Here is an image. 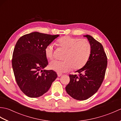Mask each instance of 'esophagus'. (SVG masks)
<instances>
[{
	"label": "esophagus",
	"instance_id": "esophagus-1",
	"mask_svg": "<svg viewBox=\"0 0 121 121\" xmlns=\"http://www.w3.org/2000/svg\"><path fill=\"white\" fill-rule=\"evenodd\" d=\"M57 74H58V77H60V76H61L62 75V74H61V73H58Z\"/></svg>",
	"mask_w": 121,
	"mask_h": 121
}]
</instances>
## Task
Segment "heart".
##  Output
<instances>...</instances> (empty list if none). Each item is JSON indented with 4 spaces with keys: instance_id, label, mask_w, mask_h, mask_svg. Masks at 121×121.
<instances>
[{
    "instance_id": "1",
    "label": "heart",
    "mask_w": 121,
    "mask_h": 121,
    "mask_svg": "<svg viewBox=\"0 0 121 121\" xmlns=\"http://www.w3.org/2000/svg\"><path fill=\"white\" fill-rule=\"evenodd\" d=\"M57 45L66 50L63 61L55 60L49 64V68L58 73L82 68L86 65L91 53V46L86 39L66 36L57 40ZM54 45L50 43L45 49V56L49 60L53 58Z\"/></svg>"
}]
</instances>
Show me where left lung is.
Segmentation results:
<instances>
[{"instance_id": "left-lung-1", "label": "left lung", "mask_w": 121, "mask_h": 121, "mask_svg": "<svg viewBox=\"0 0 121 121\" xmlns=\"http://www.w3.org/2000/svg\"><path fill=\"white\" fill-rule=\"evenodd\" d=\"M86 37L91 46V53L87 62L76 71L79 74L70 75V81L65 87L73 98L85 100L98 91L104 81L107 66V57L101 43L89 35Z\"/></svg>"}]
</instances>
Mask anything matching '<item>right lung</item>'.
<instances>
[{
	"instance_id": "add662e5",
	"label": "right lung",
	"mask_w": 121,
	"mask_h": 121,
	"mask_svg": "<svg viewBox=\"0 0 121 121\" xmlns=\"http://www.w3.org/2000/svg\"><path fill=\"white\" fill-rule=\"evenodd\" d=\"M59 36L35 32L22 36L17 42L12 68L17 84L27 96H42L57 78L56 72L43 69L48 64L45 49Z\"/></svg>"
}]
</instances>
